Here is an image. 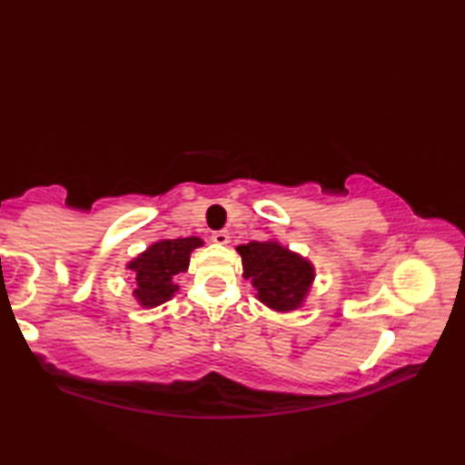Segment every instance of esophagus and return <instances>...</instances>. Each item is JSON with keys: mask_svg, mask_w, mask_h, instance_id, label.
Masks as SVG:
<instances>
[{"mask_svg": "<svg viewBox=\"0 0 465 465\" xmlns=\"http://www.w3.org/2000/svg\"><path fill=\"white\" fill-rule=\"evenodd\" d=\"M212 242H213V243H217V245H225L227 242H230V233H227L225 230H222V232H213V233H212Z\"/></svg>", "mask_w": 465, "mask_h": 465, "instance_id": "obj_1", "label": "esophagus"}]
</instances>
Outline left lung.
Wrapping results in <instances>:
<instances>
[{
	"label": "left lung",
	"mask_w": 465,
	"mask_h": 465,
	"mask_svg": "<svg viewBox=\"0 0 465 465\" xmlns=\"http://www.w3.org/2000/svg\"><path fill=\"white\" fill-rule=\"evenodd\" d=\"M235 250L242 255L243 278L252 280L263 305L280 313L302 308L315 280L310 260L275 240L242 243Z\"/></svg>",
	"instance_id": "1"
}]
</instances>
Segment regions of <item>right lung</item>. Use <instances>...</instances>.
<instances>
[{"mask_svg":"<svg viewBox=\"0 0 465 465\" xmlns=\"http://www.w3.org/2000/svg\"><path fill=\"white\" fill-rule=\"evenodd\" d=\"M202 238H177V240H157L150 248L127 263L135 280L134 298L142 308H155L170 302L177 285V275L185 273L190 268V255L193 250L202 248Z\"/></svg>","mask_w":465,"mask_h":465,"instance_id":"right-lung-1","label":"right lung"}]
</instances>
